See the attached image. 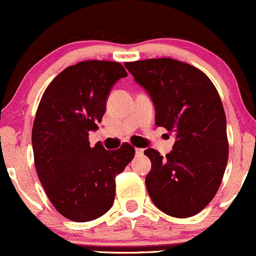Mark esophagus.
Returning a JSON list of instances; mask_svg holds the SVG:
<instances>
[{"label":"esophagus","instance_id":"1","mask_svg":"<svg viewBox=\"0 0 256 256\" xmlns=\"http://www.w3.org/2000/svg\"><path fill=\"white\" fill-rule=\"evenodd\" d=\"M142 152H144V150H142V149H139V148H138V149H136V155H138V156L142 155Z\"/></svg>","mask_w":256,"mask_h":256}]
</instances>
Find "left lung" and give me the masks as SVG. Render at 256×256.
<instances>
[{
	"mask_svg": "<svg viewBox=\"0 0 256 256\" xmlns=\"http://www.w3.org/2000/svg\"><path fill=\"white\" fill-rule=\"evenodd\" d=\"M124 66L150 95L155 124L176 136L166 158L151 148L144 151L151 161L148 193L167 215H196L216 195L228 161L226 114L215 85L202 70L177 60Z\"/></svg>",
	"mask_w": 256,
	"mask_h": 256,
	"instance_id": "8db88e82",
	"label": "left lung"
}]
</instances>
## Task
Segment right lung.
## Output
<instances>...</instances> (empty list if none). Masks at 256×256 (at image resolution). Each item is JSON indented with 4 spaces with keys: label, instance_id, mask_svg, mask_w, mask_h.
I'll list each match as a JSON object with an SVG mask.
<instances>
[{
    "label": "right lung",
    "instance_id": "1",
    "mask_svg": "<svg viewBox=\"0 0 256 256\" xmlns=\"http://www.w3.org/2000/svg\"><path fill=\"white\" fill-rule=\"evenodd\" d=\"M128 74L118 62L84 61L67 67L46 88L32 130L38 176L52 205L66 218L86 222L111 208L116 176L133 160L124 142L90 146L112 86Z\"/></svg>",
    "mask_w": 256,
    "mask_h": 256
}]
</instances>
